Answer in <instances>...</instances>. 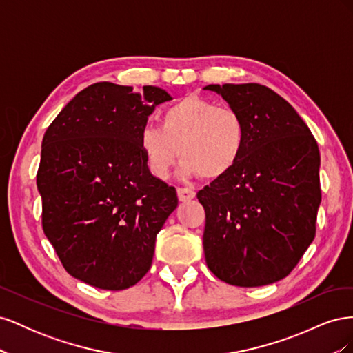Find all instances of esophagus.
Returning <instances> with one entry per match:
<instances>
[{
  "instance_id": "1",
  "label": "esophagus",
  "mask_w": 353,
  "mask_h": 353,
  "mask_svg": "<svg viewBox=\"0 0 353 353\" xmlns=\"http://www.w3.org/2000/svg\"><path fill=\"white\" fill-rule=\"evenodd\" d=\"M176 193H178L179 201H188V200L196 197L194 190H191V188H183V187H179V188H176Z\"/></svg>"
}]
</instances>
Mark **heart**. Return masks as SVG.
<instances>
[{"instance_id":"heart-1","label":"heart","mask_w":353,"mask_h":353,"mask_svg":"<svg viewBox=\"0 0 353 353\" xmlns=\"http://www.w3.org/2000/svg\"><path fill=\"white\" fill-rule=\"evenodd\" d=\"M159 121L160 128H143L140 148L150 172L160 179L169 176L178 153L183 175L203 179L227 175L243 154L248 131L234 109L187 95L166 105Z\"/></svg>"}]
</instances>
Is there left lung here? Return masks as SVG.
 I'll use <instances>...</instances> for the list:
<instances>
[{
	"mask_svg": "<svg viewBox=\"0 0 353 353\" xmlns=\"http://www.w3.org/2000/svg\"><path fill=\"white\" fill-rule=\"evenodd\" d=\"M245 123L237 165L197 193L206 212L209 270L239 287L272 284L292 272L315 237L319 150L297 112L259 83L208 85Z\"/></svg>",
	"mask_w": 353,
	"mask_h": 353,
	"instance_id": "8db88e82",
	"label": "left lung"
}]
</instances>
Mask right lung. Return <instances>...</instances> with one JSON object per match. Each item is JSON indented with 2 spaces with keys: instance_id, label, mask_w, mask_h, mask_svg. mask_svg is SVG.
I'll return each mask as SVG.
<instances>
[{
  "instance_id": "add662e5",
  "label": "right lung",
  "mask_w": 353,
  "mask_h": 353,
  "mask_svg": "<svg viewBox=\"0 0 353 353\" xmlns=\"http://www.w3.org/2000/svg\"><path fill=\"white\" fill-rule=\"evenodd\" d=\"M169 100L152 85L137 92L97 82L47 128L37 174L42 230L74 279L123 290L150 270L156 236L178 197L148 170L140 132Z\"/></svg>"
}]
</instances>
